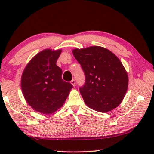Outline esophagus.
<instances>
[{
	"mask_svg": "<svg viewBox=\"0 0 154 154\" xmlns=\"http://www.w3.org/2000/svg\"><path fill=\"white\" fill-rule=\"evenodd\" d=\"M71 84H72V85H73L74 87L75 86V85H76V82H75V81L74 79H72V80L71 81Z\"/></svg>",
	"mask_w": 154,
	"mask_h": 154,
	"instance_id": "34e87169",
	"label": "esophagus"
}]
</instances>
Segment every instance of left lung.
<instances>
[{
    "label": "left lung",
    "instance_id": "left-lung-1",
    "mask_svg": "<svg viewBox=\"0 0 154 154\" xmlns=\"http://www.w3.org/2000/svg\"><path fill=\"white\" fill-rule=\"evenodd\" d=\"M85 76L80 93L88 107L106 113L119 105L128 86V73L118 57L100 46L72 49Z\"/></svg>",
    "mask_w": 154,
    "mask_h": 154
}]
</instances>
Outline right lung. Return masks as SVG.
<instances>
[{
	"label": "right lung",
	"instance_id": "obj_1",
	"mask_svg": "<svg viewBox=\"0 0 154 154\" xmlns=\"http://www.w3.org/2000/svg\"><path fill=\"white\" fill-rule=\"evenodd\" d=\"M62 49H46L30 60L23 71L21 88L26 101L34 110L51 114L63 106L72 88L62 79L56 65Z\"/></svg>",
	"mask_w": 154,
	"mask_h": 154
}]
</instances>
